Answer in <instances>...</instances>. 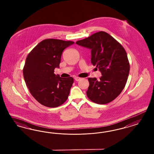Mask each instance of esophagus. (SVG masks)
Wrapping results in <instances>:
<instances>
[{
	"instance_id": "1",
	"label": "esophagus",
	"mask_w": 154,
	"mask_h": 154,
	"mask_svg": "<svg viewBox=\"0 0 154 154\" xmlns=\"http://www.w3.org/2000/svg\"><path fill=\"white\" fill-rule=\"evenodd\" d=\"M75 81H79L80 79H81V78L79 77H75Z\"/></svg>"
}]
</instances>
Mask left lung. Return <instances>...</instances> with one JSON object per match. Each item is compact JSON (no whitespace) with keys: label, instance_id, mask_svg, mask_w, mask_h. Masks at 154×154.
<instances>
[{"label":"left lung","instance_id":"8db88e82","mask_svg":"<svg viewBox=\"0 0 154 154\" xmlns=\"http://www.w3.org/2000/svg\"><path fill=\"white\" fill-rule=\"evenodd\" d=\"M76 44L91 49V62L102 75L99 80L88 78V97L99 104L112 102L124 88L129 73L130 64L124 48L102 31L78 41Z\"/></svg>","mask_w":154,"mask_h":154}]
</instances>
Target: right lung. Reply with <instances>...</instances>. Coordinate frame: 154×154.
Here are the masks:
<instances>
[{
  "instance_id": "1",
  "label": "right lung",
  "mask_w": 154,
  "mask_h": 154,
  "mask_svg": "<svg viewBox=\"0 0 154 154\" xmlns=\"http://www.w3.org/2000/svg\"><path fill=\"white\" fill-rule=\"evenodd\" d=\"M74 43L46 39L28 54L23 66V78L32 95L43 106L57 107L68 99L73 79L61 78L54 74V69L59 68L63 50Z\"/></svg>"
}]
</instances>
